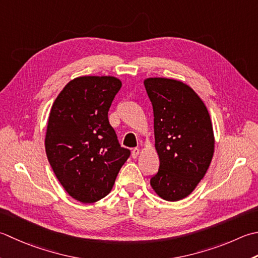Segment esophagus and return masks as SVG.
Wrapping results in <instances>:
<instances>
[{"label":"esophagus","instance_id":"obj_1","mask_svg":"<svg viewBox=\"0 0 258 258\" xmlns=\"http://www.w3.org/2000/svg\"><path fill=\"white\" fill-rule=\"evenodd\" d=\"M139 154H140V150H139L138 148H135V149L132 150V158H133V159L138 158Z\"/></svg>","mask_w":258,"mask_h":258}]
</instances>
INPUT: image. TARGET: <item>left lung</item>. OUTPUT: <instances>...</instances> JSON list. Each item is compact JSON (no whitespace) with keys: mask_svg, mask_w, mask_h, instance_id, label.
Instances as JSON below:
<instances>
[{"mask_svg":"<svg viewBox=\"0 0 258 258\" xmlns=\"http://www.w3.org/2000/svg\"><path fill=\"white\" fill-rule=\"evenodd\" d=\"M153 106L158 173L151 178L154 192L166 201L188 197L204 178L215 152L210 115L195 90L180 80L144 79Z\"/></svg>","mask_w":258,"mask_h":258,"instance_id":"8db88e82","label":"left lung"}]
</instances>
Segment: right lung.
<instances>
[{
	"label": "right lung",
	"instance_id": "right-lung-1",
	"mask_svg": "<svg viewBox=\"0 0 258 258\" xmlns=\"http://www.w3.org/2000/svg\"><path fill=\"white\" fill-rule=\"evenodd\" d=\"M122 82L113 76H80L64 86L50 109L44 146L53 172L83 204L103 199L131 154L120 148L108 109Z\"/></svg>",
	"mask_w": 258,
	"mask_h": 258
}]
</instances>
